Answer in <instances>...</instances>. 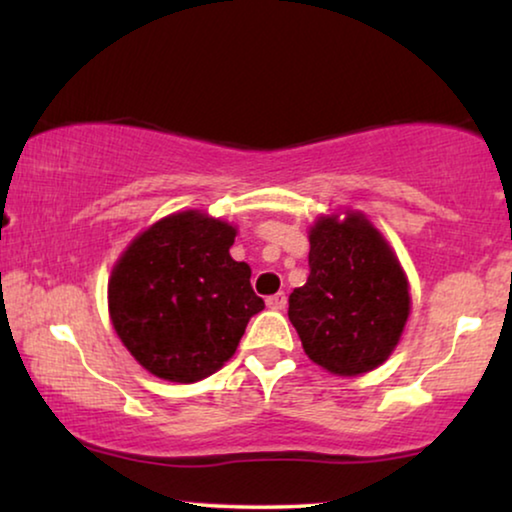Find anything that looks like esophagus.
Here are the masks:
<instances>
[{"label":"esophagus","mask_w":512,"mask_h":512,"mask_svg":"<svg viewBox=\"0 0 512 512\" xmlns=\"http://www.w3.org/2000/svg\"><path fill=\"white\" fill-rule=\"evenodd\" d=\"M265 305H268L270 309H277L281 311L286 307V293H277V295H270L268 300H265Z\"/></svg>","instance_id":"1"}]
</instances>
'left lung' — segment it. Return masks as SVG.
<instances>
[{
  "instance_id": "left-lung-1",
  "label": "left lung",
  "mask_w": 512,
  "mask_h": 512,
  "mask_svg": "<svg viewBox=\"0 0 512 512\" xmlns=\"http://www.w3.org/2000/svg\"><path fill=\"white\" fill-rule=\"evenodd\" d=\"M409 291L397 254L365 214H323L309 228V277L288 298V318L311 362L360 376L397 348Z\"/></svg>"
}]
</instances>
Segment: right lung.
<instances>
[{
	"label": "right lung",
	"mask_w": 512,
	"mask_h": 512,
	"mask_svg": "<svg viewBox=\"0 0 512 512\" xmlns=\"http://www.w3.org/2000/svg\"><path fill=\"white\" fill-rule=\"evenodd\" d=\"M238 228L201 210L154 221L117 258L108 311L117 337L147 372L173 383L207 379L233 358L249 318L265 307L251 268L231 258Z\"/></svg>",
	"instance_id": "right-lung-1"
}]
</instances>
